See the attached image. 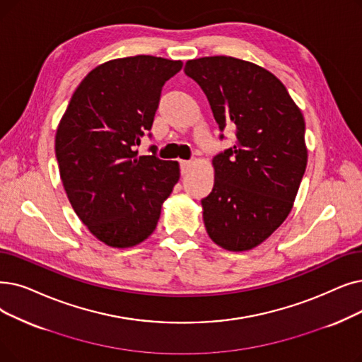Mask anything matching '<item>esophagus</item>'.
Here are the masks:
<instances>
[{"label": "esophagus", "mask_w": 362, "mask_h": 362, "mask_svg": "<svg viewBox=\"0 0 362 362\" xmlns=\"http://www.w3.org/2000/svg\"><path fill=\"white\" fill-rule=\"evenodd\" d=\"M191 167H192V161H180V171H182V175H186V173L191 170Z\"/></svg>", "instance_id": "obj_1"}]
</instances>
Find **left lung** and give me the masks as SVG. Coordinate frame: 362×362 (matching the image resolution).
<instances>
[{
    "mask_svg": "<svg viewBox=\"0 0 362 362\" xmlns=\"http://www.w3.org/2000/svg\"><path fill=\"white\" fill-rule=\"evenodd\" d=\"M185 74L206 93L220 132L233 127L237 136L213 158L204 225L222 248L251 250L291 211L308 163L303 115L284 84L250 62L201 57L187 60Z\"/></svg>",
    "mask_w": 362,
    "mask_h": 362,
    "instance_id": "1",
    "label": "left lung"
}]
</instances>
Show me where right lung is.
<instances>
[{
	"instance_id": "add662e5",
	"label": "right lung",
	"mask_w": 362,
	"mask_h": 362,
	"mask_svg": "<svg viewBox=\"0 0 362 362\" xmlns=\"http://www.w3.org/2000/svg\"><path fill=\"white\" fill-rule=\"evenodd\" d=\"M183 64L155 56L109 60L76 87L56 133L60 179L76 216L109 247L127 248L155 230L180 177L177 161L139 156L164 84ZM151 137V133H149Z\"/></svg>"
}]
</instances>
